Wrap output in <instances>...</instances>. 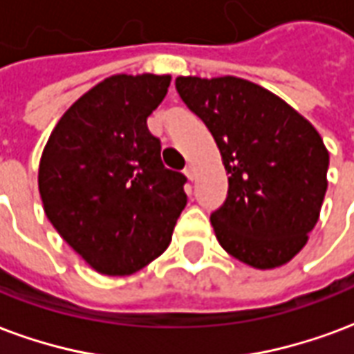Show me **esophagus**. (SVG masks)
I'll list each match as a JSON object with an SVG mask.
<instances>
[{"label":"esophagus","mask_w":354,"mask_h":354,"mask_svg":"<svg viewBox=\"0 0 354 354\" xmlns=\"http://www.w3.org/2000/svg\"><path fill=\"white\" fill-rule=\"evenodd\" d=\"M185 175H187L190 180H194L196 179V167L192 166V164H188V166L185 167Z\"/></svg>","instance_id":"34e87169"}]
</instances>
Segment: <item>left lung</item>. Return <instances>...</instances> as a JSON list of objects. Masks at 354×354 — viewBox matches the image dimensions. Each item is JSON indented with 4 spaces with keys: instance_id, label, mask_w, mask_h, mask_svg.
I'll list each match as a JSON object with an SVG mask.
<instances>
[{
    "instance_id": "obj_1",
    "label": "left lung",
    "mask_w": 354,
    "mask_h": 354,
    "mask_svg": "<svg viewBox=\"0 0 354 354\" xmlns=\"http://www.w3.org/2000/svg\"><path fill=\"white\" fill-rule=\"evenodd\" d=\"M188 109L207 126L228 174L211 215L224 251L257 270L292 260L308 243L326 194L328 151L313 124L251 81L177 77Z\"/></svg>"
}]
</instances>
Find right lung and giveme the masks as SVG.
Here are the masks:
<instances>
[{
  "mask_svg": "<svg viewBox=\"0 0 354 354\" xmlns=\"http://www.w3.org/2000/svg\"><path fill=\"white\" fill-rule=\"evenodd\" d=\"M171 75H113L69 107L39 162L46 218L86 264L122 277L158 259L187 205L185 180L162 164L147 118Z\"/></svg>",
  "mask_w": 354,
  "mask_h": 354,
  "instance_id": "obj_1",
  "label": "right lung"
}]
</instances>
